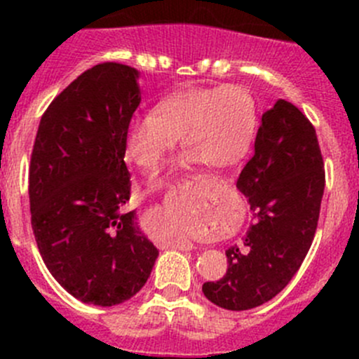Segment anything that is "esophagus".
I'll return each instance as SVG.
<instances>
[{
    "label": "esophagus",
    "instance_id": "1",
    "mask_svg": "<svg viewBox=\"0 0 359 359\" xmlns=\"http://www.w3.org/2000/svg\"><path fill=\"white\" fill-rule=\"evenodd\" d=\"M175 248L179 250H193L194 248V243L191 240H187V238H179L175 243Z\"/></svg>",
    "mask_w": 359,
    "mask_h": 359
}]
</instances>
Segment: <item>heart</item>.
<instances>
[{"instance_id": "b5f03b06", "label": "heart", "mask_w": 359, "mask_h": 359, "mask_svg": "<svg viewBox=\"0 0 359 359\" xmlns=\"http://www.w3.org/2000/svg\"><path fill=\"white\" fill-rule=\"evenodd\" d=\"M255 125V102L245 88L193 86L159 100L154 112L133 116L125 153L140 170L154 172L182 137L186 165L226 168L247 153Z\"/></svg>"}]
</instances>
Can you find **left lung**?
Instances as JSON below:
<instances>
[{"mask_svg":"<svg viewBox=\"0 0 359 359\" xmlns=\"http://www.w3.org/2000/svg\"><path fill=\"white\" fill-rule=\"evenodd\" d=\"M323 168L314 126L280 99L262 114L253 156L236 182L253 222L243 243L226 250L224 278L203 285L210 302L229 311L253 309L290 283L316 233Z\"/></svg>","mask_w":359,"mask_h":359,"instance_id":"8db88e82","label":"left lung"}]
</instances>
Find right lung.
<instances>
[{
	"instance_id": "obj_1",
	"label": "right lung",
	"mask_w": 359,
	"mask_h": 359,
	"mask_svg": "<svg viewBox=\"0 0 359 359\" xmlns=\"http://www.w3.org/2000/svg\"><path fill=\"white\" fill-rule=\"evenodd\" d=\"M137 79V69L118 62L83 72L41 116L31 154V224L43 262L64 290L93 306L132 299L158 259L135 212L123 210Z\"/></svg>"
}]
</instances>
